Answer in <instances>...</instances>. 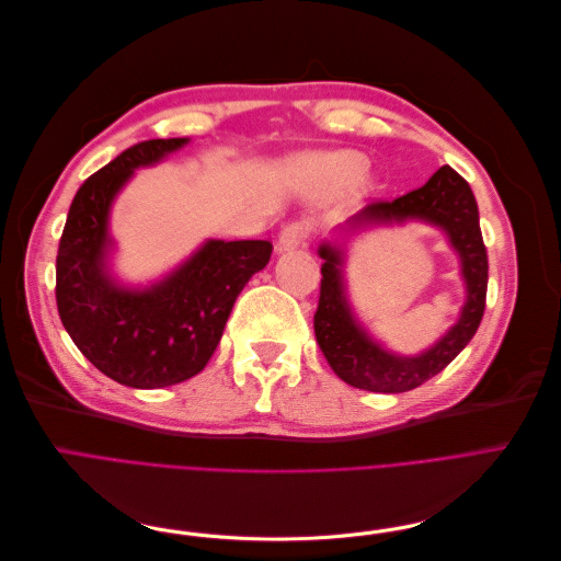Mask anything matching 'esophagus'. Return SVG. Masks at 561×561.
I'll list each match as a JSON object with an SVG mask.
<instances>
[{"instance_id":"obj_1","label":"esophagus","mask_w":561,"mask_h":561,"mask_svg":"<svg viewBox=\"0 0 561 561\" xmlns=\"http://www.w3.org/2000/svg\"><path fill=\"white\" fill-rule=\"evenodd\" d=\"M309 239V227L304 222H290L285 225L280 229V236H278V250L285 252V250H295V248H301L304 243H307Z\"/></svg>"}]
</instances>
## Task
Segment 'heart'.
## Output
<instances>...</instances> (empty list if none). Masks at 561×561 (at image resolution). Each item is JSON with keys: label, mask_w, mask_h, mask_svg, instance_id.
<instances>
[{"label": "heart", "mask_w": 561, "mask_h": 561, "mask_svg": "<svg viewBox=\"0 0 561 561\" xmlns=\"http://www.w3.org/2000/svg\"><path fill=\"white\" fill-rule=\"evenodd\" d=\"M363 159L353 151H339V154H313L297 163V173L311 182L318 190H332L360 175Z\"/></svg>", "instance_id": "b5f03b06"}]
</instances>
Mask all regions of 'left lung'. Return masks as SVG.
<instances>
[{
	"instance_id": "left-lung-1",
	"label": "left lung",
	"mask_w": 561,
	"mask_h": 561,
	"mask_svg": "<svg viewBox=\"0 0 561 561\" xmlns=\"http://www.w3.org/2000/svg\"><path fill=\"white\" fill-rule=\"evenodd\" d=\"M404 219H423L449 236V243L461 257L468 295L456 325L433 348L410 358L381 348L353 318L344 293L342 248L322 243L318 250L325 262L320 266V299L313 316L316 342L339 379L371 393H404L433 379L466 348L484 316L489 260L470 184L454 168L443 165L419 190L393 201L369 203L348 219L346 227L358 229Z\"/></svg>"
}]
</instances>
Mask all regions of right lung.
I'll use <instances>...</instances> for the list:
<instances>
[{
	"instance_id": "add662e5",
	"label": "right lung",
	"mask_w": 561,
	"mask_h": 561,
	"mask_svg": "<svg viewBox=\"0 0 561 561\" xmlns=\"http://www.w3.org/2000/svg\"><path fill=\"white\" fill-rule=\"evenodd\" d=\"M186 138L145 140L79 186L56 257V301L67 334L105 377L163 388L208 365L236 297L268 264V241H208L171 276L145 290L118 285L107 268V219L135 168L151 165Z\"/></svg>"
}]
</instances>
